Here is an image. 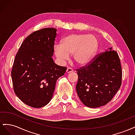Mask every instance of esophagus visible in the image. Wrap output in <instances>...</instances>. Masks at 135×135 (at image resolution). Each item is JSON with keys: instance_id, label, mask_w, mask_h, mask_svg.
I'll return each mask as SVG.
<instances>
[{"instance_id": "34e87169", "label": "esophagus", "mask_w": 135, "mask_h": 135, "mask_svg": "<svg viewBox=\"0 0 135 135\" xmlns=\"http://www.w3.org/2000/svg\"><path fill=\"white\" fill-rule=\"evenodd\" d=\"M73 71V69H71V68H68L66 70V73H67V74H69V73H70Z\"/></svg>"}]
</instances>
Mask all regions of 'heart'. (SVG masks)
<instances>
[{
    "instance_id": "heart-1",
    "label": "heart",
    "mask_w": 135,
    "mask_h": 135,
    "mask_svg": "<svg viewBox=\"0 0 135 135\" xmlns=\"http://www.w3.org/2000/svg\"><path fill=\"white\" fill-rule=\"evenodd\" d=\"M99 47L95 36L85 34H72L64 38L61 44H56L54 52L61 62L64 63L72 54L73 60L79 66L87 64L93 58Z\"/></svg>"
}]
</instances>
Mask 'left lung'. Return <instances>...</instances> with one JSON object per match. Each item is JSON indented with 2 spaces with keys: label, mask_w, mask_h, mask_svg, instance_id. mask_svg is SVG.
Returning a JSON list of instances; mask_svg holds the SVG:
<instances>
[{
  "label": "left lung",
  "mask_w": 135,
  "mask_h": 135,
  "mask_svg": "<svg viewBox=\"0 0 135 135\" xmlns=\"http://www.w3.org/2000/svg\"><path fill=\"white\" fill-rule=\"evenodd\" d=\"M76 91L80 101L91 108H99L112 100L120 87L122 71L119 56L109 48L87 66L77 69Z\"/></svg>",
  "instance_id": "obj_1"
}]
</instances>
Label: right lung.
Here are the masks:
<instances>
[{
    "mask_svg": "<svg viewBox=\"0 0 135 135\" xmlns=\"http://www.w3.org/2000/svg\"><path fill=\"white\" fill-rule=\"evenodd\" d=\"M57 29L47 27L32 32L23 40L11 72L15 93L23 103L35 108L51 100L56 81L66 68L52 59Z\"/></svg>",
    "mask_w": 135,
    "mask_h": 135,
    "instance_id": "add662e5",
    "label": "right lung"
}]
</instances>
